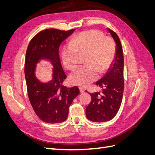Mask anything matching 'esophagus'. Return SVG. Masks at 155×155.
<instances>
[{
	"mask_svg": "<svg viewBox=\"0 0 155 155\" xmlns=\"http://www.w3.org/2000/svg\"><path fill=\"white\" fill-rule=\"evenodd\" d=\"M79 91H80V92H81V93H83L85 91V88H83V87H79Z\"/></svg>",
	"mask_w": 155,
	"mask_h": 155,
	"instance_id": "34e87169",
	"label": "esophagus"
}]
</instances>
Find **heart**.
I'll return each mask as SVG.
<instances>
[{
  "mask_svg": "<svg viewBox=\"0 0 155 155\" xmlns=\"http://www.w3.org/2000/svg\"><path fill=\"white\" fill-rule=\"evenodd\" d=\"M115 53L114 41L109 36H104L100 30H88L75 36L63 50V64L68 70H72L77 67L80 56L84 55L86 64L71 72L70 83L84 87L96 80L98 72L104 74L109 69Z\"/></svg>",
  "mask_w": 155,
  "mask_h": 155,
  "instance_id": "1",
  "label": "heart"
}]
</instances>
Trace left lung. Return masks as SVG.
I'll list each match as a JSON object with an SVG mask.
<instances>
[{"label":"left lung","mask_w":155,"mask_h":155,"mask_svg":"<svg viewBox=\"0 0 155 155\" xmlns=\"http://www.w3.org/2000/svg\"><path fill=\"white\" fill-rule=\"evenodd\" d=\"M116 45V54L110 68L105 76L96 83L103 91L90 94L92 100L86 108L87 118L94 122H104L112 120L118 112L122 101L124 90L123 50L119 37L108 29Z\"/></svg>","instance_id":"obj_1"}]
</instances>
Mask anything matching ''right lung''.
<instances>
[{"instance_id": "obj_1", "label": "right lung", "mask_w": 155, "mask_h": 155, "mask_svg": "<svg viewBox=\"0 0 155 155\" xmlns=\"http://www.w3.org/2000/svg\"><path fill=\"white\" fill-rule=\"evenodd\" d=\"M75 31L50 28L41 31L30 41L26 53L25 74L28 95L31 107L39 119L46 123H61L67 120L69 107L79 94L78 87L63 85L67 76L61 64V43ZM41 59L53 65V79L41 82L35 75L36 64Z\"/></svg>"}]
</instances>
